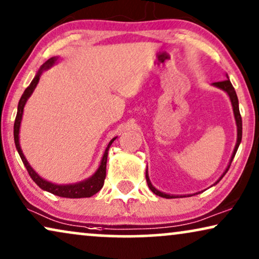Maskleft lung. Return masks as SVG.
<instances>
[{"mask_svg": "<svg viewBox=\"0 0 259 259\" xmlns=\"http://www.w3.org/2000/svg\"><path fill=\"white\" fill-rule=\"evenodd\" d=\"M226 80L224 81H218V82H213V85L217 86V88L224 90V91L226 92L227 95H229V97L231 99V104H232V108H233V113H234V119H236V124H237V143H236V147H234V150H233V154L232 156H231V160H230V163L227 165V168L224 171L222 177L219 178V180L215 182L214 185L218 184V182L222 180L224 178V175L227 173V170H229L231 163H232V160L234 157V155H236L237 150H238V147H239L240 142H242V134H243V124H242V116H240V112H239V104H238V97H237V94L236 91H234V88L231 84L230 79H229V75L226 74ZM146 179H147V184H148V187L150 188V191L154 193V194H156L158 196H162V198H165V199H173L175 198V195H170V194H165L163 192H160L157 191L156 188L154 187L153 185H151V182L149 180V177H148V171H146Z\"/></svg>", "mask_w": 259, "mask_h": 259, "instance_id": "left-lung-1", "label": "left lung"}]
</instances>
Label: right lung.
Returning a JSON list of instances; mask_svg holds the SVG:
<instances>
[{
    "label": "right lung",
    "mask_w": 259,
    "mask_h": 259,
    "mask_svg": "<svg viewBox=\"0 0 259 259\" xmlns=\"http://www.w3.org/2000/svg\"><path fill=\"white\" fill-rule=\"evenodd\" d=\"M57 59H58L57 57L51 58V59H48L46 63H45L42 66L40 67V70L37 71V73L35 77H34L32 82H30L28 88L25 90V92H23L21 98H20L19 105H17V113H16L15 123H14V141H15V147H16L17 151H19V155H20V157H21L23 164H25L27 171H28V174L30 175V178H32V180L35 182V184L39 186L41 189L50 192L54 195L61 196V198H71V199L90 198V196L95 195L96 193H98L99 191H101L103 185H104V180L106 177V161H108V151H109L110 146H111L113 141L116 140V137L109 142L108 147H106V149L104 151V155H103V157H102L101 164H99L98 169L96 170V173L92 175V177L86 179V180L77 182V184H73V185H55V184H52V182H50V181L45 180V179H42V178H40L39 175H37L36 171L34 170L32 167H30V164L28 163V161L26 160L25 155H23V153H22L21 147H20V142H19L20 124H21L23 108H25L27 99L30 97V95L33 94L34 89L36 88L41 73H42L45 70H47V68L53 66V64L57 61Z\"/></svg>",
    "instance_id": "obj_1"
}]
</instances>
